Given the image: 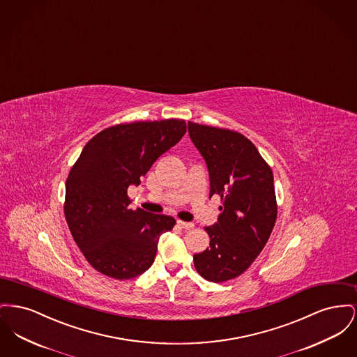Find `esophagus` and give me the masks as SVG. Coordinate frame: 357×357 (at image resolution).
Returning a JSON list of instances; mask_svg holds the SVG:
<instances>
[{"label":"esophagus","instance_id":"obj_1","mask_svg":"<svg viewBox=\"0 0 357 357\" xmlns=\"http://www.w3.org/2000/svg\"><path fill=\"white\" fill-rule=\"evenodd\" d=\"M177 225H178V227L184 228V229H192V228L195 227L193 223H188V222H183V220H178V222H177Z\"/></svg>","mask_w":357,"mask_h":357}]
</instances>
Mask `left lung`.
<instances>
[{
  "label": "left lung",
  "mask_w": 357,
  "mask_h": 357,
  "mask_svg": "<svg viewBox=\"0 0 357 357\" xmlns=\"http://www.w3.org/2000/svg\"><path fill=\"white\" fill-rule=\"evenodd\" d=\"M188 132L206 160L211 195H219L218 223L204 229L209 247L193 255L206 281L234 280L257 259L277 220L271 168L241 132L188 122Z\"/></svg>",
  "instance_id": "1"
}]
</instances>
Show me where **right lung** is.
<instances>
[{
    "label": "right lung",
    "instance_id": "1",
    "mask_svg": "<svg viewBox=\"0 0 357 357\" xmlns=\"http://www.w3.org/2000/svg\"><path fill=\"white\" fill-rule=\"evenodd\" d=\"M185 132L183 119L119 123L83 148L66 181L64 215L77 247L100 274L132 280L153 264L160 236L176 220L130 209L128 188L139 185Z\"/></svg>",
    "mask_w": 357,
    "mask_h": 357
}]
</instances>
